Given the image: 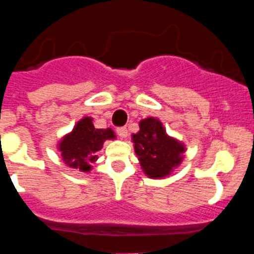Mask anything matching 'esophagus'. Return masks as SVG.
<instances>
[{"label": "esophagus", "instance_id": "obj_1", "mask_svg": "<svg viewBox=\"0 0 254 254\" xmlns=\"http://www.w3.org/2000/svg\"><path fill=\"white\" fill-rule=\"evenodd\" d=\"M117 133H118V136L121 138H127V136H128V129L126 128V127H120V128H117Z\"/></svg>", "mask_w": 254, "mask_h": 254}]
</instances>
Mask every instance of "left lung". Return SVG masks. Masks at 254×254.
I'll return each instance as SVG.
<instances>
[{
	"mask_svg": "<svg viewBox=\"0 0 254 254\" xmlns=\"http://www.w3.org/2000/svg\"><path fill=\"white\" fill-rule=\"evenodd\" d=\"M140 131L132 133L134 152L145 176L163 179L170 176L185 159L186 145L167 133L159 118L141 120Z\"/></svg>",
	"mask_w": 254,
	"mask_h": 254,
	"instance_id": "1",
	"label": "left lung"
}]
</instances>
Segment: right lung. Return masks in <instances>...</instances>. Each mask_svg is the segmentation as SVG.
I'll return each instance as SVG.
<instances>
[{
  "instance_id": "obj_1",
  "label": "right lung",
  "mask_w": 254,
  "mask_h": 254,
  "mask_svg": "<svg viewBox=\"0 0 254 254\" xmlns=\"http://www.w3.org/2000/svg\"><path fill=\"white\" fill-rule=\"evenodd\" d=\"M107 140H116L112 128H95L91 117H84L57 143L62 160L67 167L87 173L98 160V152Z\"/></svg>"
}]
</instances>
